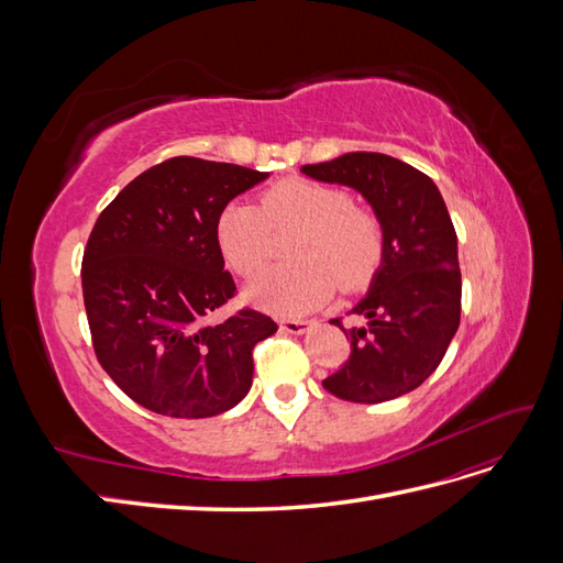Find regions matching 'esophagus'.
<instances>
[{
    "mask_svg": "<svg viewBox=\"0 0 563 563\" xmlns=\"http://www.w3.org/2000/svg\"><path fill=\"white\" fill-rule=\"evenodd\" d=\"M282 331L284 333H294V335H302V333H310L314 329V321H302V319H284L282 323Z\"/></svg>",
    "mask_w": 563,
    "mask_h": 563,
    "instance_id": "1",
    "label": "esophagus"
}]
</instances>
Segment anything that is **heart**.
Returning <instances> with one entry per match:
<instances>
[{"instance_id": "heart-1", "label": "heart", "mask_w": 563, "mask_h": 563, "mask_svg": "<svg viewBox=\"0 0 563 563\" xmlns=\"http://www.w3.org/2000/svg\"><path fill=\"white\" fill-rule=\"evenodd\" d=\"M294 263L265 272L249 286V300L279 317H300L343 291L366 286L383 261L378 218L352 203L347 190L310 178L269 185L261 207L234 199L216 218V242L228 265L255 277L275 253V232H291Z\"/></svg>"}]
</instances>
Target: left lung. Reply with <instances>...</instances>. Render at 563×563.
Here are the masks:
<instances>
[{
	"label": "left lung",
	"mask_w": 563,
	"mask_h": 563,
	"mask_svg": "<svg viewBox=\"0 0 563 563\" xmlns=\"http://www.w3.org/2000/svg\"><path fill=\"white\" fill-rule=\"evenodd\" d=\"M300 172L360 192L383 228V261L368 294L350 314L366 327L343 329L350 360L323 380L354 404L397 399L428 380L460 323L457 236L439 187L411 164L380 152H347Z\"/></svg>",
	"instance_id": "obj_1"
}]
</instances>
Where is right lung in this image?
Listing matches in <instances>:
<instances>
[{"instance_id": "right-lung-1", "label": "right lung", "mask_w": 563, "mask_h": 563, "mask_svg": "<svg viewBox=\"0 0 563 563\" xmlns=\"http://www.w3.org/2000/svg\"><path fill=\"white\" fill-rule=\"evenodd\" d=\"M269 174L174 157L133 178L98 216L81 263L84 308L100 366L126 397L168 418H213L251 389L253 347L277 331L242 310L216 218Z\"/></svg>"}]
</instances>
